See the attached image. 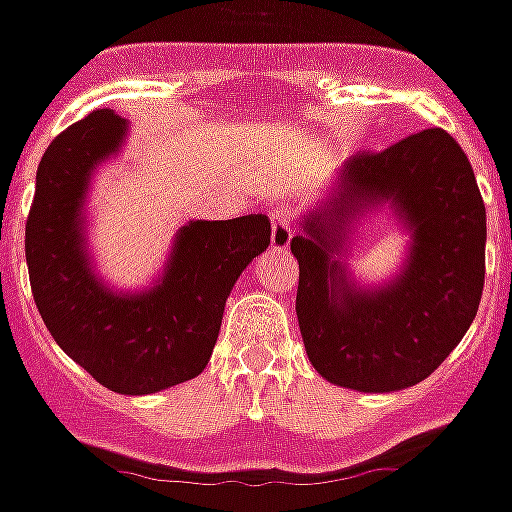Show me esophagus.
Here are the masks:
<instances>
[{"label":"esophagus","mask_w":512,"mask_h":512,"mask_svg":"<svg viewBox=\"0 0 512 512\" xmlns=\"http://www.w3.org/2000/svg\"><path fill=\"white\" fill-rule=\"evenodd\" d=\"M292 218L286 210H273L270 213V247L276 249V252H286L289 244H292Z\"/></svg>","instance_id":"1"}]
</instances>
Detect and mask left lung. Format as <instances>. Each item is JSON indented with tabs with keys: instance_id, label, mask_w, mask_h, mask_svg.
Instances as JSON below:
<instances>
[{
	"instance_id": "1",
	"label": "left lung",
	"mask_w": 512,
	"mask_h": 512,
	"mask_svg": "<svg viewBox=\"0 0 512 512\" xmlns=\"http://www.w3.org/2000/svg\"><path fill=\"white\" fill-rule=\"evenodd\" d=\"M386 209L408 234L406 260L381 285L349 273L362 220ZM486 210L460 144L442 128L378 155H355L299 218L297 321L328 384L400 392L429 378L471 328L484 292Z\"/></svg>"
}]
</instances>
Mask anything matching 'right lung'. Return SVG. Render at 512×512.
I'll use <instances>...</instances> for the list:
<instances>
[{
    "label": "right lung",
    "mask_w": 512,
    "mask_h": 512,
    "mask_svg": "<svg viewBox=\"0 0 512 512\" xmlns=\"http://www.w3.org/2000/svg\"><path fill=\"white\" fill-rule=\"evenodd\" d=\"M126 136V118L94 110L49 144L26 223V263L60 350L110 392L152 394L205 371L236 278L268 249L270 220H189L155 281L120 292L94 268L86 202L94 173L120 155Z\"/></svg>",
    "instance_id": "right-lung-1"
}]
</instances>
